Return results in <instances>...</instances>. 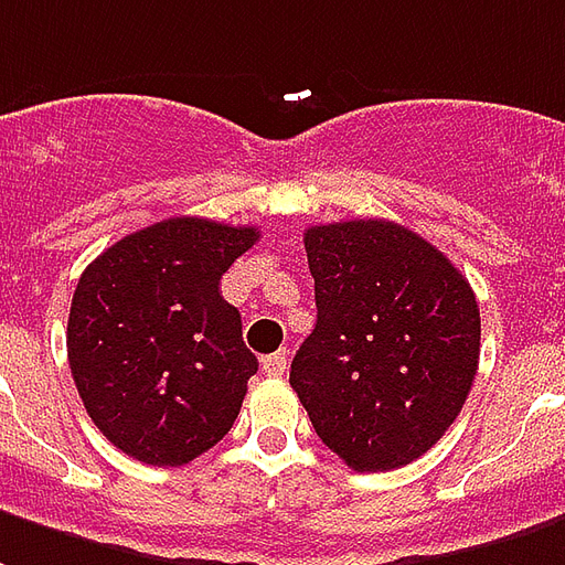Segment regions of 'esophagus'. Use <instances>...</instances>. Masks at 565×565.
<instances>
[{
  "mask_svg": "<svg viewBox=\"0 0 565 565\" xmlns=\"http://www.w3.org/2000/svg\"><path fill=\"white\" fill-rule=\"evenodd\" d=\"M263 371H266L269 377H281L284 371H287V353L278 350V353H271V356L263 359Z\"/></svg>",
  "mask_w": 565,
  "mask_h": 565,
  "instance_id": "34e87169",
  "label": "esophagus"
}]
</instances>
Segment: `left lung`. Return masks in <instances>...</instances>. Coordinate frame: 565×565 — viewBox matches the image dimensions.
I'll use <instances>...</instances> for the list:
<instances>
[{"label": "left lung", "instance_id": "8db88e82", "mask_svg": "<svg viewBox=\"0 0 565 565\" xmlns=\"http://www.w3.org/2000/svg\"><path fill=\"white\" fill-rule=\"evenodd\" d=\"M317 326L290 386L359 473L416 461L458 419L479 367V305L455 263L395 221L305 230Z\"/></svg>", "mask_w": 565, "mask_h": 565}]
</instances>
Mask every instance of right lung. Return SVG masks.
<instances>
[{"mask_svg":"<svg viewBox=\"0 0 565 565\" xmlns=\"http://www.w3.org/2000/svg\"><path fill=\"white\" fill-rule=\"evenodd\" d=\"M257 227L167 218L86 266L68 315V365L107 440L152 467H182L239 416L257 356L221 275Z\"/></svg>","mask_w":565,"mask_h":565,"instance_id":"right-lung-1","label":"right lung"}]
</instances>
